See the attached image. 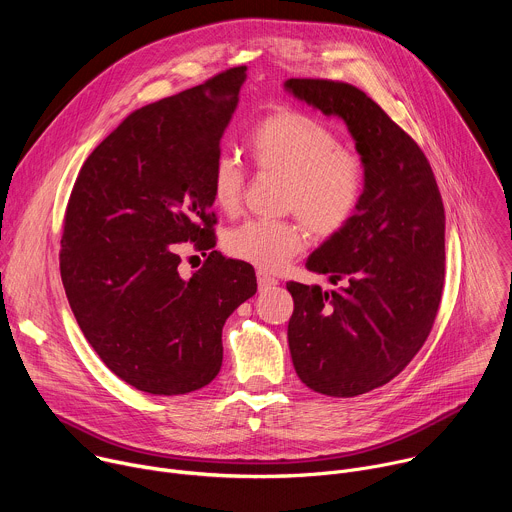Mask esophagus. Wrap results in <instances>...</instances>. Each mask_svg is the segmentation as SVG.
I'll return each instance as SVG.
<instances>
[{"label": "esophagus", "mask_w": 512, "mask_h": 512, "mask_svg": "<svg viewBox=\"0 0 512 512\" xmlns=\"http://www.w3.org/2000/svg\"><path fill=\"white\" fill-rule=\"evenodd\" d=\"M257 283H259L261 291H267V289L277 285V279L271 273H267V271H257Z\"/></svg>", "instance_id": "esophagus-1"}]
</instances>
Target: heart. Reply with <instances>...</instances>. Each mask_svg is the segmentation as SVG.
Masks as SVG:
<instances>
[{
  "mask_svg": "<svg viewBox=\"0 0 512 512\" xmlns=\"http://www.w3.org/2000/svg\"><path fill=\"white\" fill-rule=\"evenodd\" d=\"M247 152L257 172L281 176V210L302 217L316 237L340 233L356 216L367 188V170L360 156L342 148L338 135L318 119L277 109L253 127ZM210 194L225 214L241 208L245 172L233 158L216 160ZM301 222L299 218L249 221L225 237V249L261 271H277L306 245L305 222Z\"/></svg>",
  "mask_w": 512,
  "mask_h": 512,
  "instance_id": "1",
  "label": "heart"
}]
</instances>
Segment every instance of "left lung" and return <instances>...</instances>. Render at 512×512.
Instances as JSON below:
<instances>
[{
  "instance_id": "1",
  "label": "left lung",
  "mask_w": 512,
  "mask_h": 512,
  "mask_svg": "<svg viewBox=\"0 0 512 512\" xmlns=\"http://www.w3.org/2000/svg\"><path fill=\"white\" fill-rule=\"evenodd\" d=\"M289 91L340 117L367 170L352 221L306 261L336 289L289 281L291 360L302 383L356 397L395 379L427 340L442 302L446 214L419 145L360 89L289 79Z\"/></svg>"
}]
</instances>
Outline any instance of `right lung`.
<instances>
[{
  "instance_id": "add662e5",
  "label": "right lung",
  "mask_w": 512,
  "mask_h": 512,
  "mask_svg": "<svg viewBox=\"0 0 512 512\" xmlns=\"http://www.w3.org/2000/svg\"><path fill=\"white\" fill-rule=\"evenodd\" d=\"M247 66L127 115L83 164L64 214L60 275L107 369L152 395H186L223 364V326L257 291L249 263L210 251L180 275L178 243L210 249V174Z\"/></svg>"
}]
</instances>
